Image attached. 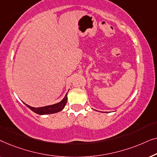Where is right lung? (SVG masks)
<instances>
[{
  "label": "right lung",
  "mask_w": 157,
  "mask_h": 157,
  "mask_svg": "<svg viewBox=\"0 0 157 157\" xmlns=\"http://www.w3.org/2000/svg\"><path fill=\"white\" fill-rule=\"evenodd\" d=\"M66 102H67V94H66V96H64V98L62 99L61 101L57 103V104L50 105V106H43V107H38V108H35V107H32L29 105L25 104L26 106L31 109V111H33V112L37 113L39 115H45V114H50V113H57L63 110V109L65 107Z\"/></svg>",
  "instance_id": "add662e5"
}]
</instances>
